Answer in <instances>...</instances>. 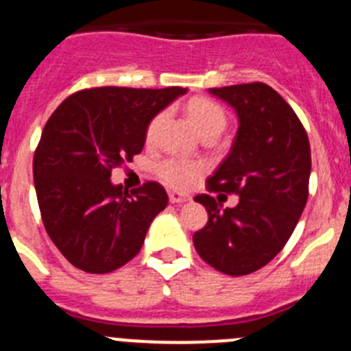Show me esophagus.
I'll list each match as a JSON object with an SVG mask.
<instances>
[{
	"label": "esophagus",
	"mask_w": 351,
	"mask_h": 351,
	"mask_svg": "<svg viewBox=\"0 0 351 351\" xmlns=\"http://www.w3.org/2000/svg\"><path fill=\"white\" fill-rule=\"evenodd\" d=\"M169 201H171L173 205H180V203H185V201H189V197L184 196V194L169 193Z\"/></svg>",
	"instance_id": "34e87169"
}]
</instances>
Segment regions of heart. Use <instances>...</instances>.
Masks as SVG:
<instances>
[{
	"label": "heart",
	"instance_id": "1",
	"mask_svg": "<svg viewBox=\"0 0 351 351\" xmlns=\"http://www.w3.org/2000/svg\"><path fill=\"white\" fill-rule=\"evenodd\" d=\"M189 118L193 120L194 127L201 136L206 134H221L226 127V112L224 109L213 100L205 99V97H197L187 104ZM162 120V114H157L154 120L150 121L148 129H146V138L150 139L154 136L155 129H157L158 121ZM155 175L158 178L166 182L167 185H171L175 189H187L193 184V180L199 175L201 166L191 160L180 157H166L162 160H158L154 166Z\"/></svg>",
	"mask_w": 351,
	"mask_h": 351
}]
</instances>
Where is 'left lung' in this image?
<instances>
[{
	"instance_id": "obj_1",
	"label": "left lung",
	"mask_w": 351,
	"mask_h": 351,
	"mask_svg": "<svg viewBox=\"0 0 351 351\" xmlns=\"http://www.w3.org/2000/svg\"><path fill=\"white\" fill-rule=\"evenodd\" d=\"M239 114L231 152L206 180L210 193L239 194L234 208L199 194L208 222L193 237L197 254L228 276H247L286 245L309 196L311 148L302 121L265 83L210 88Z\"/></svg>"
}]
</instances>
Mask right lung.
<instances>
[{
  "mask_svg": "<svg viewBox=\"0 0 351 351\" xmlns=\"http://www.w3.org/2000/svg\"><path fill=\"white\" fill-rule=\"evenodd\" d=\"M185 91L88 88L47 120L33 157L36 199L45 231L75 268L108 274L141 251L167 194L157 182L129 193L111 184V171L141 154L152 118Z\"/></svg>",
  "mask_w": 351,
  "mask_h": 351,
  "instance_id": "add662e5",
  "label": "right lung"
}]
</instances>
